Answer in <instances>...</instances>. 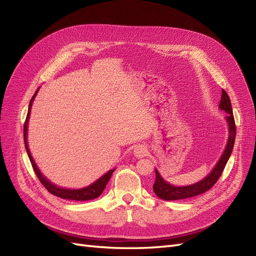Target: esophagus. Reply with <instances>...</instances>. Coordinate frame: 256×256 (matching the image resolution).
Listing matches in <instances>:
<instances>
[{
	"label": "esophagus",
	"mask_w": 256,
	"mask_h": 256,
	"mask_svg": "<svg viewBox=\"0 0 256 256\" xmlns=\"http://www.w3.org/2000/svg\"><path fill=\"white\" fill-rule=\"evenodd\" d=\"M134 154L136 158H143L147 154V148L146 146L143 144H138L134 147Z\"/></svg>",
	"instance_id": "34e87169"
}]
</instances>
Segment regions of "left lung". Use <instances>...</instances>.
Wrapping results in <instances>:
<instances>
[{
    "instance_id": "8db88e82",
    "label": "left lung",
    "mask_w": 256,
    "mask_h": 256,
    "mask_svg": "<svg viewBox=\"0 0 256 256\" xmlns=\"http://www.w3.org/2000/svg\"><path fill=\"white\" fill-rule=\"evenodd\" d=\"M219 108L221 110L226 111L228 113L226 122L228 124L230 134H228L226 147V150H224V152L222 154L220 160L218 161V164H216L210 174H209L207 177H205L203 180L190 186H186V187H175V186L168 184L164 178L161 177V175L159 174L157 170H154V172H156V180L154 182L152 188H154V192L156 193L157 196L166 200H175L193 198L208 191L209 189L212 188V186L216 182H218L224 168L226 166V162L230 156L232 150H233L235 138H236V125H235L233 110H232L230 99L228 95V92L224 90H222Z\"/></svg>"
}]
</instances>
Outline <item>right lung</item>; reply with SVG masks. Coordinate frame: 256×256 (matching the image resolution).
Instances as JSON below:
<instances>
[{
	"label": "right lung",
	"instance_id": "1",
	"mask_svg": "<svg viewBox=\"0 0 256 256\" xmlns=\"http://www.w3.org/2000/svg\"><path fill=\"white\" fill-rule=\"evenodd\" d=\"M38 90L35 92L34 96L32 97L28 104V115H26V120L24 122V130H23V136H24V144H26V152L28 154V158L30 164H32L33 170L36 174V176L38 177V180H40V182L44 184V187L47 189L51 194L53 196H56L60 198H66V200H92V198H98L102 193L104 192V188L106 184L109 182L110 178L112 176V173L115 171V168L110 170L109 172H106L104 176H102L99 178L98 180H96L94 184H92L88 187L82 188V189H76V190H70V189H64V188H60L58 186H56L54 184L50 182L47 178H46L42 173L40 170H38L35 161L32 158V154L28 150V141H26V134H28V122L30 118V108H32V104H33V100L37 94Z\"/></svg>",
	"mask_w": 256,
	"mask_h": 256
}]
</instances>
